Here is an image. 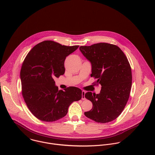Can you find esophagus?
Here are the masks:
<instances>
[{"instance_id":"obj_1","label":"esophagus","mask_w":155,"mask_h":155,"mask_svg":"<svg viewBox=\"0 0 155 155\" xmlns=\"http://www.w3.org/2000/svg\"><path fill=\"white\" fill-rule=\"evenodd\" d=\"M85 93L86 92L84 91H82V99L83 100H85L86 98H85Z\"/></svg>"}]
</instances>
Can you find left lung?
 Here are the masks:
<instances>
[{
    "label": "left lung",
    "instance_id": "1",
    "mask_svg": "<svg viewBox=\"0 0 155 155\" xmlns=\"http://www.w3.org/2000/svg\"><path fill=\"white\" fill-rule=\"evenodd\" d=\"M79 49L91 63V77L97 79V84L101 85L98 94H85L93 106L84 114L98 123L113 121L124 110L130 97L132 73L129 61L114 45L98 43L81 46Z\"/></svg>",
    "mask_w": 155,
    "mask_h": 155
}]
</instances>
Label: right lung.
I'll return each instance as SVG.
<instances>
[{
    "instance_id": "1",
    "label": "right lung",
    "mask_w": 155,
    "mask_h": 155,
    "mask_svg": "<svg viewBox=\"0 0 155 155\" xmlns=\"http://www.w3.org/2000/svg\"><path fill=\"white\" fill-rule=\"evenodd\" d=\"M78 47L45 41L35 46L25 58L20 71L22 97L38 119L53 122L61 119L69 106L82 98L81 89L70 87L58 90L54 81L64 74L66 57Z\"/></svg>"
}]
</instances>
